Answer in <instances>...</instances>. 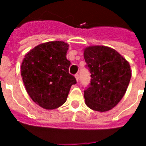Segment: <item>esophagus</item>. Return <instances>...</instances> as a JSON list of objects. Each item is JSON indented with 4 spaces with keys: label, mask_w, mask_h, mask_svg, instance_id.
I'll return each mask as SVG.
<instances>
[{
    "label": "esophagus",
    "mask_w": 146,
    "mask_h": 146,
    "mask_svg": "<svg viewBox=\"0 0 146 146\" xmlns=\"http://www.w3.org/2000/svg\"><path fill=\"white\" fill-rule=\"evenodd\" d=\"M75 78H76V81L79 82V80H80V76H79L78 73H76V74L75 75Z\"/></svg>",
    "instance_id": "obj_1"
}]
</instances>
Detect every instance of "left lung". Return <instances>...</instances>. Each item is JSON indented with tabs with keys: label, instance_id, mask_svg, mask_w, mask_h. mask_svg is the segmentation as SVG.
<instances>
[{
	"label": "left lung",
	"instance_id": "left-lung-1",
	"mask_svg": "<svg viewBox=\"0 0 146 146\" xmlns=\"http://www.w3.org/2000/svg\"><path fill=\"white\" fill-rule=\"evenodd\" d=\"M84 58L92 79L84 91L86 104L94 111H109L122 99L129 86V62L114 49L99 45L86 48Z\"/></svg>",
	"mask_w": 146,
	"mask_h": 146
}]
</instances>
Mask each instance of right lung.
<instances>
[{"label": "right lung", "instance_id": "add662e5", "mask_svg": "<svg viewBox=\"0 0 146 146\" xmlns=\"http://www.w3.org/2000/svg\"><path fill=\"white\" fill-rule=\"evenodd\" d=\"M69 44L61 41L42 43L29 51L21 65V76L29 96L44 109L64 104L76 78L69 73Z\"/></svg>", "mask_w": 146, "mask_h": 146}]
</instances>
